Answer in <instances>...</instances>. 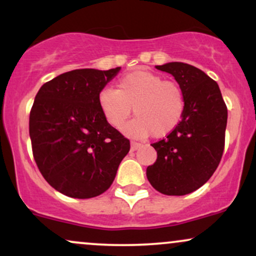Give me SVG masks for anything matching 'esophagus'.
<instances>
[{"label": "esophagus", "instance_id": "34e87169", "mask_svg": "<svg viewBox=\"0 0 256 256\" xmlns=\"http://www.w3.org/2000/svg\"><path fill=\"white\" fill-rule=\"evenodd\" d=\"M140 143H136V142H131V150H132V152L137 150V149L140 148Z\"/></svg>", "mask_w": 256, "mask_h": 256}]
</instances>
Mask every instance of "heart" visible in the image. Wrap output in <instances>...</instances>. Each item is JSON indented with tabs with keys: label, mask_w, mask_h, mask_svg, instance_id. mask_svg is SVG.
<instances>
[{
	"label": "heart",
	"mask_w": 256,
	"mask_h": 256,
	"mask_svg": "<svg viewBox=\"0 0 256 256\" xmlns=\"http://www.w3.org/2000/svg\"><path fill=\"white\" fill-rule=\"evenodd\" d=\"M116 86L100 91L98 104L106 122L116 130L122 128L134 107L136 118L124 128L128 137H165L182 122L185 96L176 82L140 70L120 78Z\"/></svg>",
	"instance_id": "heart-1"
}]
</instances>
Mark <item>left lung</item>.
Returning a JSON list of instances; mask_svg holds the SVG:
<instances>
[{
  "label": "left lung",
  "mask_w": 256,
  "mask_h": 256,
  "mask_svg": "<svg viewBox=\"0 0 256 256\" xmlns=\"http://www.w3.org/2000/svg\"><path fill=\"white\" fill-rule=\"evenodd\" d=\"M156 68L174 77L184 92L185 110L177 128L152 144L158 158L146 168V178L164 195H186L212 177L222 160L228 108L216 82L198 67L168 62Z\"/></svg>",
  "instance_id": "8db88e82"
}]
</instances>
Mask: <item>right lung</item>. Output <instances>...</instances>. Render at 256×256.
<instances>
[{"mask_svg":"<svg viewBox=\"0 0 256 256\" xmlns=\"http://www.w3.org/2000/svg\"><path fill=\"white\" fill-rule=\"evenodd\" d=\"M120 67L62 73L40 86L30 112L32 152L40 173L64 195L91 198L113 183L130 140L106 122L98 95Z\"/></svg>","mask_w":256,"mask_h":256,"instance_id":"add662e5","label":"right lung"}]
</instances>
